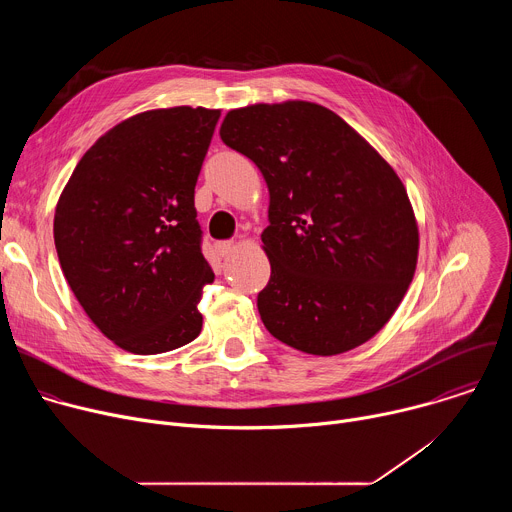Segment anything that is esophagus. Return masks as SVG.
Wrapping results in <instances>:
<instances>
[{
    "instance_id": "34e87169",
    "label": "esophagus",
    "mask_w": 512,
    "mask_h": 512,
    "mask_svg": "<svg viewBox=\"0 0 512 512\" xmlns=\"http://www.w3.org/2000/svg\"><path fill=\"white\" fill-rule=\"evenodd\" d=\"M214 247H216V253H218V255H221V257H227V255H231V253H233L235 243H233V241H223V243H216Z\"/></svg>"
}]
</instances>
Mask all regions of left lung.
<instances>
[{"label": "left lung", "mask_w": 512, "mask_h": 512, "mask_svg": "<svg viewBox=\"0 0 512 512\" xmlns=\"http://www.w3.org/2000/svg\"><path fill=\"white\" fill-rule=\"evenodd\" d=\"M221 139L269 188L265 328L318 356L373 338L401 304L419 249L395 170L342 117L306 101L229 111Z\"/></svg>", "instance_id": "left-lung-1"}]
</instances>
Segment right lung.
<instances>
[{"label":"right lung","mask_w":512,"mask_h":512,"mask_svg":"<svg viewBox=\"0 0 512 512\" xmlns=\"http://www.w3.org/2000/svg\"><path fill=\"white\" fill-rule=\"evenodd\" d=\"M218 109L145 111L81 158L54 214L62 273L95 326L135 354H160L202 330L214 279L202 255L194 186Z\"/></svg>","instance_id":"obj_1"}]
</instances>
